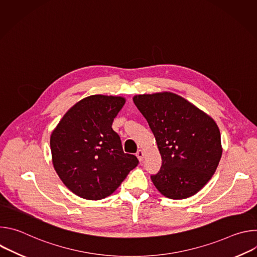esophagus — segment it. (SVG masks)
Masks as SVG:
<instances>
[{"label": "esophagus", "instance_id": "obj_1", "mask_svg": "<svg viewBox=\"0 0 257 257\" xmlns=\"http://www.w3.org/2000/svg\"><path fill=\"white\" fill-rule=\"evenodd\" d=\"M136 157L138 158L139 162H142L143 161V158H144V153L142 150H138L137 153H136Z\"/></svg>", "mask_w": 257, "mask_h": 257}]
</instances>
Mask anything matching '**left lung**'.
<instances>
[{
	"label": "left lung",
	"instance_id": "1",
	"mask_svg": "<svg viewBox=\"0 0 257 257\" xmlns=\"http://www.w3.org/2000/svg\"><path fill=\"white\" fill-rule=\"evenodd\" d=\"M133 101L148 121L162 157L161 170L151 177L157 189L171 199L196 194L222 158L214 120L173 92L138 94Z\"/></svg>",
	"mask_w": 257,
	"mask_h": 257
}]
</instances>
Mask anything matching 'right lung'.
<instances>
[{
    "label": "right lung",
    "mask_w": 257,
    "mask_h": 257,
    "mask_svg": "<svg viewBox=\"0 0 257 257\" xmlns=\"http://www.w3.org/2000/svg\"><path fill=\"white\" fill-rule=\"evenodd\" d=\"M125 101L122 96H87L73 105L52 132L54 168L79 197L98 200L111 195L139 163L123 152L112 128Z\"/></svg>",
    "instance_id": "obj_1"
}]
</instances>
